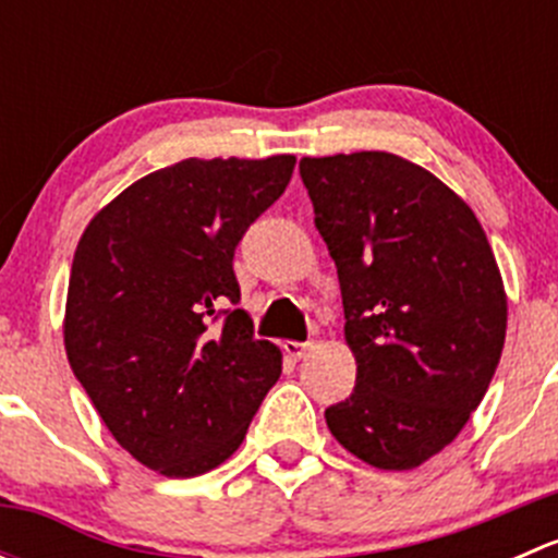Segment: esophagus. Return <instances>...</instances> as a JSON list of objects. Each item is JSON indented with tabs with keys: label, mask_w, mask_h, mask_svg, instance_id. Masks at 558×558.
Wrapping results in <instances>:
<instances>
[{
	"label": "esophagus",
	"mask_w": 558,
	"mask_h": 558,
	"mask_svg": "<svg viewBox=\"0 0 558 558\" xmlns=\"http://www.w3.org/2000/svg\"><path fill=\"white\" fill-rule=\"evenodd\" d=\"M311 348H313V342H296V340L283 342V351L289 353V356L294 359V362H300V359H305Z\"/></svg>",
	"instance_id": "esophagus-1"
}]
</instances>
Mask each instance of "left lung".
I'll return each instance as SVG.
<instances>
[{
  "label": "left lung",
  "mask_w": 558,
  "mask_h": 558,
  "mask_svg": "<svg viewBox=\"0 0 558 558\" xmlns=\"http://www.w3.org/2000/svg\"><path fill=\"white\" fill-rule=\"evenodd\" d=\"M335 258L356 388L326 408L342 448L413 470L464 429L494 378L508 300L486 232L424 167L384 154L300 161Z\"/></svg>",
  "instance_id": "left-lung-1"
}]
</instances>
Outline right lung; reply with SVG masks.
I'll list each match as a JSON object with an SVG mask.
<instances>
[{
  "label": "right lung",
  "mask_w": 558,
  "mask_h": 558,
  "mask_svg": "<svg viewBox=\"0 0 558 558\" xmlns=\"http://www.w3.org/2000/svg\"><path fill=\"white\" fill-rule=\"evenodd\" d=\"M294 165L178 161L121 191L77 243L66 359L121 448L161 475L227 461L280 378V351L238 307L232 262Z\"/></svg>",
  "instance_id": "add662e5"
}]
</instances>
